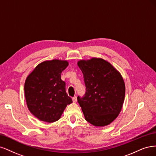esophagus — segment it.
<instances>
[{"mask_svg": "<svg viewBox=\"0 0 156 156\" xmlns=\"http://www.w3.org/2000/svg\"><path fill=\"white\" fill-rule=\"evenodd\" d=\"M73 102H74V103L76 102H77V97H73Z\"/></svg>", "mask_w": 156, "mask_h": 156, "instance_id": "34e87169", "label": "esophagus"}]
</instances>
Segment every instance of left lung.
<instances>
[{"mask_svg": "<svg viewBox=\"0 0 156 156\" xmlns=\"http://www.w3.org/2000/svg\"><path fill=\"white\" fill-rule=\"evenodd\" d=\"M78 65L86 87L85 96L77 98L85 120L94 126L109 124L123 105L125 83L122 75L102 58L82 59Z\"/></svg>", "mask_w": 156, "mask_h": 156, "instance_id": "left-lung-1", "label": "left lung"}]
</instances>
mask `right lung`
I'll list each match as a JSON object with an SVG mask.
<instances>
[{"label": "right lung", "mask_w": 156, "mask_h": 156, "mask_svg": "<svg viewBox=\"0 0 156 156\" xmlns=\"http://www.w3.org/2000/svg\"><path fill=\"white\" fill-rule=\"evenodd\" d=\"M67 60L52 59L38 64L27 76L24 95L27 107L39 120L48 123L57 121L73 100L65 91L61 74Z\"/></svg>", "instance_id": "obj_1"}]
</instances>
